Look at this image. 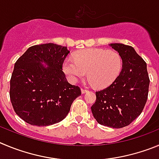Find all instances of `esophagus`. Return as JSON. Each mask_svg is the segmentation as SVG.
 <instances>
[{
    "mask_svg": "<svg viewBox=\"0 0 159 159\" xmlns=\"http://www.w3.org/2000/svg\"><path fill=\"white\" fill-rule=\"evenodd\" d=\"M81 93H86V92H88V90L85 89L81 88Z\"/></svg>",
    "mask_w": 159,
    "mask_h": 159,
    "instance_id": "1",
    "label": "esophagus"
}]
</instances>
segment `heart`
<instances>
[{
    "label": "heart",
    "instance_id": "1",
    "mask_svg": "<svg viewBox=\"0 0 159 159\" xmlns=\"http://www.w3.org/2000/svg\"><path fill=\"white\" fill-rule=\"evenodd\" d=\"M62 69L71 82H77L88 73L89 84L104 88L119 76L122 70V58L112 50L88 48L77 52L74 58L66 59Z\"/></svg>",
    "mask_w": 159,
    "mask_h": 159
}]
</instances>
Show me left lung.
<instances>
[{"label": "left lung", "instance_id": "obj_1", "mask_svg": "<svg viewBox=\"0 0 159 159\" xmlns=\"http://www.w3.org/2000/svg\"><path fill=\"white\" fill-rule=\"evenodd\" d=\"M122 58V70L107 88L96 92L93 115L100 124L120 128L141 114L147 102L150 78L147 63L131 46L109 44Z\"/></svg>", "mask_w": 159, "mask_h": 159}]
</instances>
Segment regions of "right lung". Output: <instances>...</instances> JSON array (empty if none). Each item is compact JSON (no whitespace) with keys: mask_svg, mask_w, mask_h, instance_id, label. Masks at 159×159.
<instances>
[{"mask_svg":"<svg viewBox=\"0 0 159 159\" xmlns=\"http://www.w3.org/2000/svg\"><path fill=\"white\" fill-rule=\"evenodd\" d=\"M70 51L55 43L32 46L20 57L10 80L9 95L16 113L31 125L62 121L81 94L67 81L62 65ZM44 62L48 65L45 67Z\"/></svg>","mask_w":159,"mask_h":159,"instance_id":"right-lung-1","label":"right lung"}]
</instances>
